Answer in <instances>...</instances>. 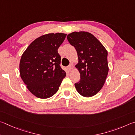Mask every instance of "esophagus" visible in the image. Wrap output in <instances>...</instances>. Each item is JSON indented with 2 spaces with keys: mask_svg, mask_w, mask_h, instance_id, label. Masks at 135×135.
Listing matches in <instances>:
<instances>
[{
  "mask_svg": "<svg viewBox=\"0 0 135 135\" xmlns=\"http://www.w3.org/2000/svg\"><path fill=\"white\" fill-rule=\"evenodd\" d=\"M73 68H74V66H73L72 64H70V65H69V66H68L67 69H68V71L70 72V71H71V70H72Z\"/></svg>",
  "mask_w": 135,
  "mask_h": 135,
  "instance_id": "obj_1",
  "label": "esophagus"
}]
</instances>
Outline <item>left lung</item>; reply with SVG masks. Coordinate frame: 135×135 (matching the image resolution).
Segmentation results:
<instances>
[{
	"label": "left lung",
	"mask_w": 135,
	"mask_h": 135,
	"mask_svg": "<svg viewBox=\"0 0 135 135\" xmlns=\"http://www.w3.org/2000/svg\"><path fill=\"white\" fill-rule=\"evenodd\" d=\"M67 39L74 46L78 56L75 66L81 75V80L75 84L82 96L90 97L103 88L108 72L107 51L93 34L88 32H74Z\"/></svg>",
	"instance_id": "1"
}]
</instances>
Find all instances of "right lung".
Masks as SVG:
<instances>
[{
	"label": "right lung",
	"instance_id": "obj_1",
	"mask_svg": "<svg viewBox=\"0 0 135 135\" xmlns=\"http://www.w3.org/2000/svg\"><path fill=\"white\" fill-rule=\"evenodd\" d=\"M66 36L63 33L42 35L33 41L21 56V77L28 90L38 98L53 96L66 76L57 51Z\"/></svg>",
	"mask_w": 135,
	"mask_h": 135
}]
</instances>
